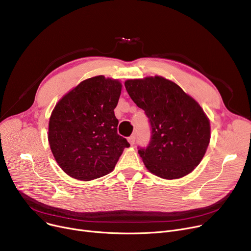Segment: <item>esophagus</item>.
<instances>
[{
  "mask_svg": "<svg viewBox=\"0 0 251 251\" xmlns=\"http://www.w3.org/2000/svg\"><path fill=\"white\" fill-rule=\"evenodd\" d=\"M135 139H136V136L134 134L131 135L130 137H128V141H129V143L131 144V146H133V144L135 143Z\"/></svg>",
  "mask_w": 251,
  "mask_h": 251,
  "instance_id": "obj_1",
  "label": "esophagus"
}]
</instances>
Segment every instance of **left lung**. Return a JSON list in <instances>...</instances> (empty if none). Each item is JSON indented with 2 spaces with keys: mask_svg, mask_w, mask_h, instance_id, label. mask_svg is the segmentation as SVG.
<instances>
[{
  "mask_svg": "<svg viewBox=\"0 0 251 251\" xmlns=\"http://www.w3.org/2000/svg\"><path fill=\"white\" fill-rule=\"evenodd\" d=\"M130 98L144 111L151 140L138 153L150 172L164 179L189 174L201 163L210 138L201 105L176 83L160 76L125 81Z\"/></svg>",
  "mask_w": 251,
  "mask_h": 251,
  "instance_id": "8db88e82",
  "label": "left lung"
}]
</instances>
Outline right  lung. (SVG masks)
I'll return each instance as SVG.
<instances>
[{
    "mask_svg": "<svg viewBox=\"0 0 251 251\" xmlns=\"http://www.w3.org/2000/svg\"><path fill=\"white\" fill-rule=\"evenodd\" d=\"M121 88L118 80L100 75L79 83L56 104L50 118L49 142L69 176L89 181L107 175L130 147L117 133L114 109Z\"/></svg>",
    "mask_w": 251,
    "mask_h": 251,
    "instance_id": "obj_1",
    "label": "right lung"
}]
</instances>
